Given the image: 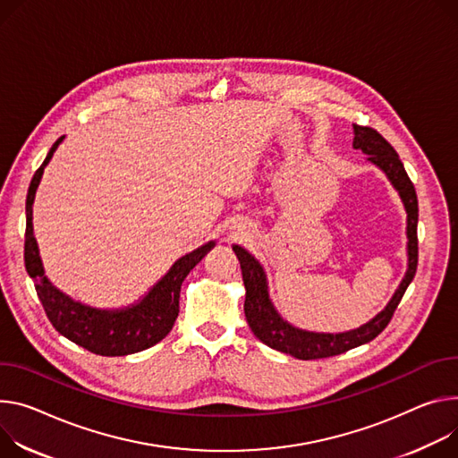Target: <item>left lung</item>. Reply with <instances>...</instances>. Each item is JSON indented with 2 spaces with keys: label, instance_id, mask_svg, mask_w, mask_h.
Segmentation results:
<instances>
[{
  "label": "left lung",
  "instance_id": "obj_1",
  "mask_svg": "<svg viewBox=\"0 0 458 458\" xmlns=\"http://www.w3.org/2000/svg\"><path fill=\"white\" fill-rule=\"evenodd\" d=\"M352 128H354V140H352L354 149H361L365 155H369L367 160L372 162L374 165H378V168L387 175V179L398 191L407 212V272L394 293L393 300L387 303V307L380 314L374 316L370 321H367L360 328L340 332V335L309 332V330L293 327L274 309L268 296L267 276L259 261L252 254H248L239 244H233V252L241 263L242 283L246 288L244 316L248 325H250L254 335L265 345L279 352L294 356L298 360H318V358L344 354L358 345L369 344L370 340L377 338L389 325L398 303L405 294L409 283L412 281L414 274H417V265H419L417 191H414V186L405 174V168L398 153L377 130L367 128V126H356V123Z\"/></svg>",
  "mask_w": 458,
  "mask_h": 458
}]
</instances>
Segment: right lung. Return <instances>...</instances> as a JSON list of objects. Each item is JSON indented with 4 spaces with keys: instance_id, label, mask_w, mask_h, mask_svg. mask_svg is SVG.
I'll list each match as a JSON object with an SVG mask.
<instances>
[{
    "instance_id": "add662e5",
    "label": "right lung",
    "mask_w": 458,
    "mask_h": 458,
    "mask_svg": "<svg viewBox=\"0 0 458 458\" xmlns=\"http://www.w3.org/2000/svg\"><path fill=\"white\" fill-rule=\"evenodd\" d=\"M60 137L49 149L44 164L36 170L25 202L27 228H25V268L34 279L36 294L44 305V310L53 327L62 336L72 344L84 347L100 356H126L153 347L162 338L168 336L177 316L181 284L190 270L212 250L214 241L202 244L197 250L182 256L174 263L160 281L153 284L149 293L135 305L118 310H102L88 305H81L64 293L46 277L44 265H41L38 242L32 230V202L36 197L38 184L44 175L46 165L53 158V153L60 146Z\"/></svg>"
}]
</instances>
